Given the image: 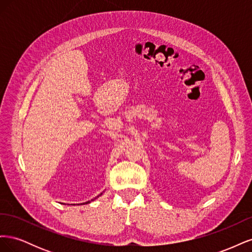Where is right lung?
<instances>
[{
    "instance_id": "1",
    "label": "right lung",
    "mask_w": 252,
    "mask_h": 252,
    "mask_svg": "<svg viewBox=\"0 0 252 252\" xmlns=\"http://www.w3.org/2000/svg\"><path fill=\"white\" fill-rule=\"evenodd\" d=\"M101 194H102V193H101ZM101 194H100V195H101ZM100 195H97V196H100ZM97 196H96V197H97ZM96 197H95V199H96ZM88 203H90V202H89V201H88V202H86V204H88Z\"/></svg>"
}]
</instances>
